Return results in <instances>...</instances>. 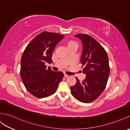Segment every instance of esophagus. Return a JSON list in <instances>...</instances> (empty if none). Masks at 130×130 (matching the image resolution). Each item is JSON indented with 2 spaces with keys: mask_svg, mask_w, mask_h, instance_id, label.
Returning a JSON list of instances; mask_svg holds the SVG:
<instances>
[{
  "mask_svg": "<svg viewBox=\"0 0 130 130\" xmlns=\"http://www.w3.org/2000/svg\"><path fill=\"white\" fill-rule=\"evenodd\" d=\"M64 76L65 77V78H68V77H69V75H67V74H64Z\"/></svg>",
  "mask_w": 130,
  "mask_h": 130,
  "instance_id": "34e87169",
  "label": "esophagus"
}]
</instances>
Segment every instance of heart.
Returning <instances> with one entry per match:
<instances>
[{"mask_svg":"<svg viewBox=\"0 0 130 130\" xmlns=\"http://www.w3.org/2000/svg\"><path fill=\"white\" fill-rule=\"evenodd\" d=\"M75 44H77V43L75 42H74V41H70L68 42V46H69V47L70 46H71L73 45H75Z\"/></svg>","mask_w":130,"mask_h":130,"instance_id":"heart-1","label":"heart"}]
</instances>
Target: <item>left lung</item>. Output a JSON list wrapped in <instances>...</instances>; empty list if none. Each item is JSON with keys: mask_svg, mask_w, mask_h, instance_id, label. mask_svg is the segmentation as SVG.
Returning a JSON list of instances; mask_svg holds the SVG:
<instances>
[{"mask_svg": "<svg viewBox=\"0 0 130 130\" xmlns=\"http://www.w3.org/2000/svg\"><path fill=\"white\" fill-rule=\"evenodd\" d=\"M83 43L80 59L85 79L70 87L73 96L83 103H90L103 92L110 72L108 56L104 47L93 37L87 34L75 35Z\"/></svg>", "mask_w": 130, "mask_h": 130, "instance_id": "1", "label": "left lung"}]
</instances>
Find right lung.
I'll list each match as a JSON object with an SVG mask.
<instances>
[{"mask_svg":"<svg viewBox=\"0 0 130 130\" xmlns=\"http://www.w3.org/2000/svg\"><path fill=\"white\" fill-rule=\"evenodd\" d=\"M64 37L57 33L44 31L37 35L27 46L21 60L20 75L28 92L38 98L56 92L63 74L56 72L46 62H52V55L57 43Z\"/></svg>","mask_w":130,"mask_h":130,"instance_id":"1","label":"right lung"}]
</instances>
